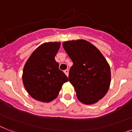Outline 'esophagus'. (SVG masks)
I'll return each mask as SVG.
<instances>
[{
  "mask_svg": "<svg viewBox=\"0 0 132 132\" xmlns=\"http://www.w3.org/2000/svg\"><path fill=\"white\" fill-rule=\"evenodd\" d=\"M64 73H65V74H66V75L67 76H68V72H69V70H68V69H66V70H64Z\"/></svg>",
  "mask_w": 132,
  "mask_h": 132,
  "instance_id": "obj_1",
  "label": "esophagus"
}]
</instances>
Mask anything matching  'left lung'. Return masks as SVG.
<instances>
[{
  "instance_id": "8db88e82",
  "label": "left lung",
  "mask_w": 132,
  "mask_h": 132,
  "mask_svg": "<svg viewBox=\"0 0 132 132\" xmlns=\"http://www.w3.org/2000/svg\"><path fill=\"white\" fill-rule=\"evenodd\" d=\"M63 47L73 62L68 78L78 99L86 105L97 103L110 86L109 64L95 45L84 39L65 42Z\"/></svg>"
}]
</instances>
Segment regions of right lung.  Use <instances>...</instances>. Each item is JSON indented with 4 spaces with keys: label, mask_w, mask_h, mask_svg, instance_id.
I'll return each mask as SVG.
<instances>
[{
    "label": "right lung",
    "mask_w": 132,
    "mask_h": 132,
    "mask_svg": "<svg viewBox=\"0 0 132 132\" xmlns=\"http://www.w3.org/2000/svg\"><path fill=\"white\" fill-rule=\"evenodd\" d=\"M60 42L44 43L32 53L23 68V82L32 97L42 102H50L57 97L68 77L59 69L55 56Z\"/></svg>",
    "instance_id": "1"
}]
</instances>
